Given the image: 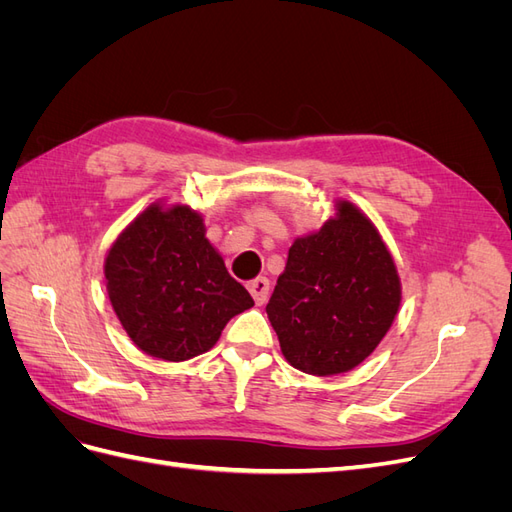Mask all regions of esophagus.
<instances>
[{
	"instance_id": "esophagus-1",
	"label": "esophagus",
	"mask_w": 512,
	"mask_h": 512,
	"mask_svg": "<svg viewBox=\"0 0 512 512\" xmlns=\"http://www.w3.org/2000/svg\"><path fill=\"white\" fill-rule=\"evenodd\" d=\"M247 290L252 292L256 305H262L269 297V280H267V277H256V280L247 284Z\"/></svg>"
}]
</instances>
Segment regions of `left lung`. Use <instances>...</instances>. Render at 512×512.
<instances>
[{
	"mask_svg": "<svg viewBox=\"0 0 512 512\" xmlns=\"http://www.w3.org/2000/svg\"><path fill=\"white\" fill-rule=\"evenodd\" d=\"M288 250L267 314L286 361L335 376L363 363L391 329L401 301L395 262L354 205Z\"/></svg>",
	"mask_w": 512,
	"mask_h": 512,
	"instance_id": "left-lung-1",
	"label": "left lung"
}]
</instances>
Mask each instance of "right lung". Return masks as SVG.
Here are the masks:
<instances>
[{"instance_id":"obj_1","label":"right lung","mask_w":512,"mask_h":512,"mask_svg":"<svg viewBox=\"0 0 512 512\" xmlns=\"http://www.w3.org/2000/svg\"><path fill=\"white\" fill-rule=\"evenodd\" d=\"M108 299L132 342L164 361H188L254 305L185 205H151L121 232L104 265Z\"/></svg>"}]
</instances>
